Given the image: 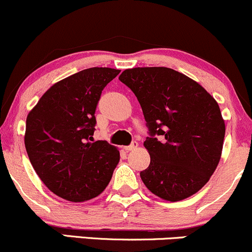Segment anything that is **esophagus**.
Masks as SVG:
<instances>
[{"label":"esophagus","instance_id":"obj_1","mask_svg":"<svg viewBox=\"0 0 252 252\" xmlns=\"http://www.w3.org/2000/svg\"><path fill=\"white\" fill-rule=\"evenodd\" d=\"M136 148H137V142H136V141H135V142H132L131 145L126 146V147H124V149H126V152H129V151H134V149H136Z\"/></svg>","mask_w":252,"mask_h":252}]
</instances>
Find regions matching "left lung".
Here are the masks:
<instances>
[{
  "label": "left lung",
  "mask_w": 252,
  "mask_h": 252,
  "mask_svg": "<svg viewBox=\"0 0 252 252\" xmlns=\"http://www.w3.org/2000/svg\"><path fill=\"white\" fill-rule=\"evenodd\" d=\"M120 80L136 95L147 122L151 164L140 176L165 201L202 189L220 161L225 122L217 100L192 79L165 67L126 69Z\"/></svg>",
  "instance_id": "left-lung-1"
}]
</instances>
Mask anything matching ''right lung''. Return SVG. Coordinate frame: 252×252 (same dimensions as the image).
<instances>
[{
  "label": "right lung",
  "instance_id": "1",
  "mask_svg": "<svg viewBox=\"0 0 252 252\" xmlns=\"http://www.w3.org/2000/svg\"><path fill=\"white\" fill-rule=\"evenodd\" d=\"M120 71L94 67L65 77L27 116L30 161L50 191L64 200L84 202L100 195L120 161L115 146L93 140L101 91Z\"/></svg>",
  "mask_w": 252,
  "mask_h": 252
}]
</instances>
